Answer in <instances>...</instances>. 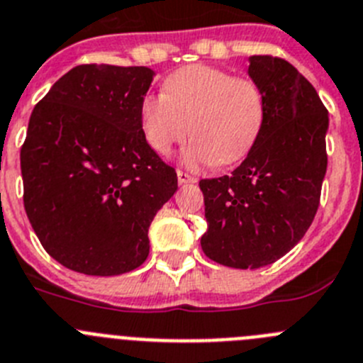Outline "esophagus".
Listing matches in <instances>:
<instances>
[{
  "instance_id": "1",
  "label": "esophagus",
  "mask_w": 363,
  "mask_h": 363,
  "mask_svg": "<svg viewBox=\"0 0 363 363\" xmlns=\"http://www.w3.org/2000/svg\"><path fill=\"white\" fill-rule=\"evenodd\" d=\"M177 181L179 184H188V182H195L197 179L194 177V175L186 174V172H182V169H177Z\"/></svg>"
}]
</instances>
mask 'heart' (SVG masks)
<instances>
[{"mask_svg":"<svg viewBox=\"0 0 363 363\" xmlns=\"http://www.w3.org/2000/svg\"><path fill=\"white\" fill-rule=\"evenodd\" d=\"M146 143L166 157L194 135L189 164L226 166L244 159L266 121V96L259 83L222 68L189 65L164 81V94H146L139 106Z\"/></svg>","mask_w":363,"mask_h":363,"instance_id":"1","label":"heart"}]
</instances>
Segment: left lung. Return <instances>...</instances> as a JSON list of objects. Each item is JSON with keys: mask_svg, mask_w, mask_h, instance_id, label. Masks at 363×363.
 <instances>
[{"mask_svg": "<svg viewBox=\"0 0 363 363\" xmlns=\"http://www.w3.org/2000/svg\"><path fill=\"white\" fill-rule=\"evenodd\" d=\"M250 77L266 96L259 139L231 175L202 179L213 262L238 269L273 264L311 226L328 169V108L306 77L273 55H253Z\"/></svg>", "mask_w": 363, "mask_h": 363, "instance_id": "1", "label": "left lung"}]
</instances>
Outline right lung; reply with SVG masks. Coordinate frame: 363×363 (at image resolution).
<instances>
[{"label": "right lung", "instance_id": "obj_1", "mask_svg": "<svg viewBox=\"0 0 363 363\" xmlns=\"http://www.w3.org/2000/svg\"><path fill=\"white\" fill-rule=\"evenodd\" d=\"M148 67L79 65L35 104L21 146L23 202L52 259L84 275L135 269L148 228L177 191L139 121Z\"/></svg>", "mask_w": 363, "mask_h": 363}]
</instances>
